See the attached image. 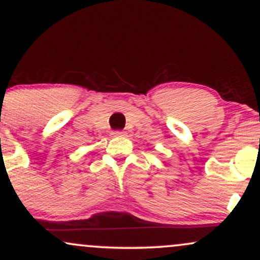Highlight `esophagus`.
Listing matches in <instances>:
<instances>
[{"mask_svg": "<svg viewBox=\"0 0 260 260\" xmlns=\"http://www.w3.org/2000/svg\"><path fill=\"white\" fill-rule=\"evenodd\" d=\"M111 134L113 137H122V136H124V132L123 131H113Z\"/></svg>", "mask_w": 260, "mask_h": 260, "instance_id": "1", "label": "esophagus"}]
</instances>
